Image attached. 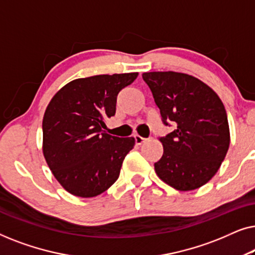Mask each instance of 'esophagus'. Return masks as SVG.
Masks as SVG:
<instances>
[{"label":"esophagus","mask_w":255,"mask_h":255,"mask_svg":"<svg viewBox=\"0 0 255 255\" xmlns=\"http://www.w3.org/2000/svg\"><path fill=\"white\" fill-rule=\"evenodd\" d=\"M134 140H135V144H137V145H141V144H144V142L146 141V139L140 137V135L135 134L134 135Z\"/></svg>","instance_id":"34e87169"}]
</instances>
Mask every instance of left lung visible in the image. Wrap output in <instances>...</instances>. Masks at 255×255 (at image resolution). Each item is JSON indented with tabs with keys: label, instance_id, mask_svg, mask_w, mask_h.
<instances>
[{
	"label": "left lung",
	"instance_id": "left-lung-1",
	"mask_svg": "<svg viewBox=\"0 0 255 255\" xmlns=\"http://www.w3.org/2000/svg\"><path fill=\"white\" fill-rule=\"evenodd\" d=\"M162 122L175 130L160 138L163 154L154 163L160 180L180 191L197 189L217 173L230 146L224 104L208 85L179 72L142 73Z\"/></svg>",
	"mask_w": 255,
	"mask_h": 255
}]
</instances>
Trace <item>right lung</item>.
Returning <instances> with one entry per match:
<instances>
[{
	"mask_svg": "<svg viewBox=\"0 0 255 255\" xmlns=\"http://www.w3.org/2000/svg\"><path fill=\"white\" fill-rule=\"evenodd\" d=\"M138 73L76 79L52 97L43 118V154L62 188L78 197L102 194L116 182L134 138L103 131L117 95Z\"/></svg>",
	"mask_w": 255,
	"mask_h": 255,
	"instance_id": "obj_1",
	"label": "right lung"
}]
</instances>
